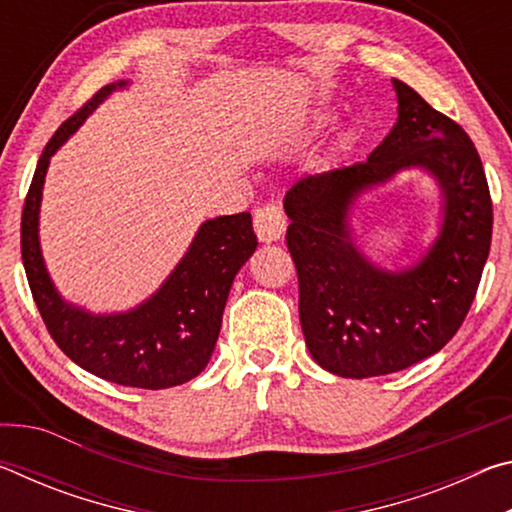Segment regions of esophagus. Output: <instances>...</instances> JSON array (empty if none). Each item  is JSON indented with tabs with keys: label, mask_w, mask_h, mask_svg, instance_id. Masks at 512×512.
I'll return each mask as SVG.
<instances>
[{
	"label": "esophagus",
	"mask_w": 512,
	"mask_h": 512,
	"mask_svg": "<svg viewBox=\"0 0 512 512\" xmlns=\"http://www.w3.org/2000/svg\"><path fill=\"white\" fill-rule=\"evenodd\" d=\"M253 225H255V235L262 244H273V241H280L284 237L287 219H284V214L277 205H264L259 207V210H255Z\"/></svg>",
	"instance_id": "1"
}]
</instances>
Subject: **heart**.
<instances>
[{
	"label": "heart",
	"mask_w": 512,
	"mask_h": 512,
	"mask_svg": "<svg viewBox=\"0 0 512 512\" xmlns=\"http://www.w3.org/2000/svg\"><path fill=\"white\" fill-rule=\"evenodd\" d=\"M329 124H332V115H318L314 119V128H325Z\"/></svg>",
	"instance_id": "b5f03b06"
}]
</instances>
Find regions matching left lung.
Segmentation results:
<instances>
[{
	"label": "left lung",
	"instance_id": "8db88e82",
	"mask_svg": "<svg viewBox=\"0 0 512 512\" xmlns=\"http://www.w3.org/2000/svg\"><path fill=\"white\" fill-rule=\"evenodd\" d=\"M397 124L366 162L302 178L284 196L300 282V325L320 368L348 379L388 375L443 350L470 311L492 239L483 164L461 126L393 79ZM404 170L437 183V232L404 267L360 248L363 197Z\"/></svg>",
	"mask_w": 512,
	"mask_h": 512
}]
</instances>
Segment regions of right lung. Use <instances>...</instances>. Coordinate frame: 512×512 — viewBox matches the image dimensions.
Listing matches in <instances>:
<instances>
[{
    "instance_id": "1",
    "label": "right lung",
    "mask_w": 512,
    "mask_h": 512,
    "mask_svg": "<svg viewBox=\"0 0 512 512\" xmlns=\"http://www.w3.org/2000/svg\"><path fill=\"white\" fill-rule=\"evenodd\" d=\"M128 85L131 81H117L94 94L42 151L22 212V262L51 339L76 366L112 384L160 391L198 377L210 363L232 282L253 257L257 239L248 212L203 221L160 287L124 311L94 314L58 291L40 246L49 162L112 92Z\"/></svg>"
}]
</instances>
